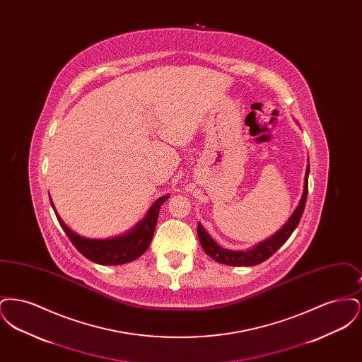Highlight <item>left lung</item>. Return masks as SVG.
<instances>
[{
	"label": "left lung",
	"instance_id": "8db88e82",
	"mask_svg": "<svg viewBox=\"0 0 362 362\" xmlns=\"http://www.w3.org/2000/svg\"><path fill=\"white\" fill-rule=\"evenodd\" d=\"M308 175H310V165L307 167L304 192H303L300 205L294 210L289 221L284 225V228L279 232H276L274 236H272L270 239L260 243L252 250L230 251V250L221 248L216 241L207 235L205 228L202 225L198 224L197 232H198V238H199L204 251L206 252L210 258L214 259L216 262L224 263L228 266H255V264L264 262L266 259L270 258L276 250L291 238L293 230L297 228V225L301 220V216H303L304 207H305V202H307V195H308Z\"/></svg>",
	"mask_w": 362,
	"mask_h": 362
}]
</instances>
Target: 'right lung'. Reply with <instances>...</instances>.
<instances>
[{
  "label": "right lung",
  "mask_w": 362,
  "mask_h": 362,
  "mask_svg": "<svg viewBox=\"0 0 362 362\" xmlns=\"http://www.w3.org/2000/svg\"><path fill=\"white\" fill-rule=\"evenodd\" d=\"M170 197H161L155 202V205L151 207L148 211L145 220H142L139 224L127 235H123L119 238L114 239H86L78 235H76L73 230L62 221V218L57 214L55 209V216L65 233L68 235L71 244L86 257V259L99 263V264H123L129 263L138 257H141L149 247L153 232H155L156 224H157V217H158V210L163 202H165Z\"/></svg>",
  "instance_id": "add662e5"
}]
</instances>
